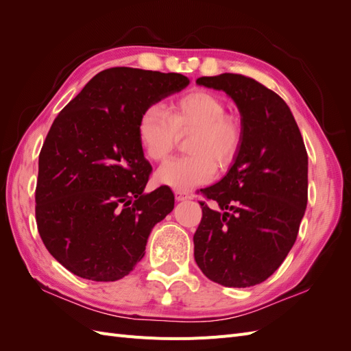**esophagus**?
Masks as SVG:
<instances>
[{"mask_svg": "<svg viewBox=\"0 0 351 351\" xmlns=\"http://www.w3.org/2000/svg\"><path fill=\"white\" fill-rule=\"evenodd\" d=\"M174 195H176V199H177L178 202L190 199V195H189L187 192H184V190H174Z\"/></svg>", "mask_w": 351, "mask_h": 351, "instance_id": "esophagus-1", "label": "esophagus"}]
</instances>
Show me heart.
I'll use <instances>...</instances> for the list:
<instances>
[{"mask_svg": "<svg viewBox=\"0 0 351 351\" xmlns=\"http://www.w3.org/2000/svg\"><path fill=\"white\" fill-rule=\"evenodd\" d=\"M226 102L208 90H192L168 105L145 108L137 121V137L146 156L161 162L171 154L178 136L189 134V155L169 159L158 169L156 180L174 190H189L210 182L217 167L226 168L240 151L243 124L226 112Z\"/></svg>", "mask_w": 351, "mask_h": 351, "instance_id": "b5f03b06", "label": "heart"}]
</instances>
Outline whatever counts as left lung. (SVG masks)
Masks as SVG:
<instances>
[{
  "label": "left lung",
  "instance_id": "left-lung-1",
  "mask_svg": "<svg viewBox=\"0 0 351 351\" xmlns=\"http://www.w3.org/2000/svg\"><path fill=\"white\" fill-rule=\"evenodd\" d=\"M224 90L241 114L243 142L217 184L200 190L193 236L195 261L226 287H252L280 268L291 250L307 205V152L294 117L280 95L236 73L199 77Z\"/></svg>",
  "mask_w": 351,
  "mask_h": 351
}]
</instances>
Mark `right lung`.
Here are the masks:
<instances>
[{
  "label": "right lung",
  "mask_w": 351,
  "mask_h": 351,
  "mask_svg": "<svg viewBox=\"0 0 351 351\" xmlns=\"http://www.w3.org/2000/svg\"><path fill=\"white\" fill-rule=\"evenodd\" d=\"M189 83L180 73L112 67L52 123L39 154L36 226L48 252L77 277H125L143 258L154 226L173 210L168 186L143 193L152 167L137 121Z\"/></svg>",
  "instance_id": "add662e5"
}]
</instances>
